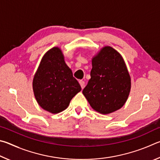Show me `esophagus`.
<instances>
[{
  "label": "esophagus",
  "instance_id": "1",
  "mask_svg": "<svg viewBox=\"0 0 160 160\" xmlns=\"http://www.w3.org/2000/svg\"><path fill=\"white\" fill-rule=\"evenodd\" d=\"M79 83H80V85H81V87H82V89H83V88H84V86H85V82H83V81L80 80V81H79Z\"/></svg>",
  "mask_w": 160,
  "mask_h": 160
}]
</instances>
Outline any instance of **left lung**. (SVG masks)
<instances>
[{
    "instance_id": "8db88e82",
    "label": "left lung",
    "mask_w": 160,
    "mask_h": 160,
    "mask_svg": "<svg viewBox=\"0 0 160 160\" xmlns=\"http://www.w3.org/2000/svg\"><path fill=\"white\" fill-rule=\"evenodd\" d=\"M91 79L83 93L95 110L110 114L125 104L131 89V78L122 55L110 46L92 60Z\"/></svg>"
}]
</instances>
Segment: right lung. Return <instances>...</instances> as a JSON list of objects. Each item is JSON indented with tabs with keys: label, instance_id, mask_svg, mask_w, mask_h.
Here are the masks:
<instances>
[{
	"label": "right lung",
	"instance_id": "1",
	"mask_svg": "<svg viewBox=\"0 0 160 160\" xmlns=\"http://www.w3.org/2000/svg\"><path fill=\"white\" fill-rule=\"evenodd\" d=\"M33 89L39 105L56 114L68 107L82 88L64 62L60 49L52 48L42 58L33 77Z\"/></svg>",
	"mask_w": 160,
	"mask_h": 160
}]
</instances>
